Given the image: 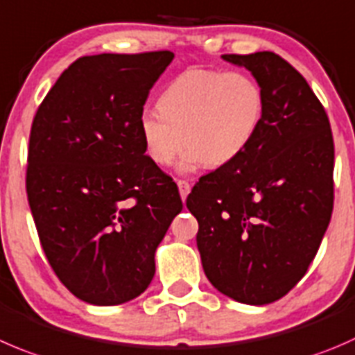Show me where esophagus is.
Masks as SVG:
<instances>
[{"instance_id":"34e87169","label":"esophagus","mask_w":355,"mask_h":355,"mask_svg":"<svg viewBox=\"0 0 355 355\" xmlns=\"http://www.w3.org/2000/svg\"><path fill=\"white\" fill-rule=\"evenodd\" d=\"M177 185H178V192H180L182 201H185V198H187L189 192H191V184H189L187 180H178Z\"/></svg>"}]
</instances>
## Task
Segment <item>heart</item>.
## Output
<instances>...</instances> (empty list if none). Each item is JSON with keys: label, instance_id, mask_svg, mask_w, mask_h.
Listing matches in <instances>:
<instances>
[{"label": "heart", "instance_id": "heart-1", "mask_svg": "<svg viewBox=\"0 0 355 355\" xmlns=\"http://www.w3.org/2000/svg\"><path fill=\"white\" fill-rule=\"evenodd\" d=\"M159 109L139 118L146 154L159 166L175 161L184 147L182 171L232 163L257 135L263 119L260 83L248 72L189 69L159 97Z\"/></svg>", "mask_w": 355, "mask_h": 355}]
</instances>
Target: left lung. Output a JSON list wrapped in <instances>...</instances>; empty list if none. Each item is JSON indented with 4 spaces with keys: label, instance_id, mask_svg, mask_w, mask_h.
<instances>
[{
    "label": "left lung",
    "instance_id": "1",
    "mask_svg": "<svg viewBox=\"0 0 355 355\" xmlns=\"http://www.w3.org/2000/svg\"><path fill=\"white\" fill-rule=\"evenodd\" d=\"M222 58L260 83L263 119L239 157L199 178L187 208L209 283L241 304H272L305 276L331 220V126L304 76L279 55Z\"/></svg>",
    "mask_w": 355,
    "mask_h": 355
}]
</instances>
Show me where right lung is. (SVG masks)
Here are the masks:
<instances>
[{
	"instance_id": "add662e5",
	"label": "right lung",
	"mask_w": 355,
	"mask_h": 355,
	"mask_svg": "<svg viewBox=\"0 0 355 355\" xmlns=\"http://www.w3.org/2000/svg\"><path fill=\"white\" fill-rule=\"evenodd\" d=\"M171 51L81 57L41 102L26 189L51 269L86 304L147 290L154 253L182 211L175 182L146 156L139 118Z\"/></svg>"
}]
</instances>
